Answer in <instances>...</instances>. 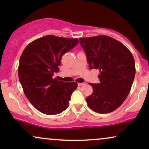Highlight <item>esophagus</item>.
Masks as SVG:
<instances>
[{"label": "esophagus", "instance_id": "1", "mask_svg": "<svg viewBox=\"0 0 149 149\" xmlns=\"http://www.w3.org/2000/svg\"><path fill=\"white\" fill-rule=\"evenodd\" d=\"M78 85H79V86H83V85H85V83H78Z\"/></svg>", "mask_w": 149, "mask_h": 149}]
</instances>
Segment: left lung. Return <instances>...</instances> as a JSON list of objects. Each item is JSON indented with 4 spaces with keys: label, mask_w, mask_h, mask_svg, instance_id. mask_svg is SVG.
Wrapping results in <instances>:
<instances>
[{
    "label": "left lung",
    "mask_w": 149,
    "mask_h": 149,
    "mask_svg": "<svg viewBox=\"0 0 149 149\" xmlns=\"http://www.w3.org/2000/svg\"><path fill=\"white\" fill-rule=\"evenodd\" d=\"M90 69L100 70V83H89L93 88L86 98L95 112L108 113L116 110L127 98L134 79L132 54L123 44L107 36L80 38Z\"/></svg>",
    "instance_id": "8db88e82"
}]
</instances>
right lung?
I'll return each mask as SVG.
<instances>
[{
    "label": "right lung",
    "instance_id": "1",
    "mask_svg": "<svg viewBox=\"0 0 149 149\" xmlns=\"http://www.w3.org/2000/svg\"><path fill=\"white\" fill-rule=\"evenodd\" d=\"M78 44V38L47 35L30 42L19 59L18 76L31 104L42 113L59 114L69 107L76 82L53 78L59 72L61 57Z\"/></svg>",
    "mask_w": 149,
    "mask_h": 149
}]
</instances>
